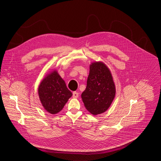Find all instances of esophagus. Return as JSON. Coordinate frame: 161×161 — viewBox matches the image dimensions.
Here are the masks:
<instances>
[{"mask_svg": "<svg viewBox=\"0 0 161 161\" xmlns=\"http://www.w3.org/2000/svg\"><path fill=\"white\" fill-rule=\"evenodd\" d=\"M78 96H79V93H78V92H73V95H72L73 98H78Z\"/></svg>", "mask_w": 161, "mask_h": 161, "instance_id": "obj_1", "label": "esophagus"}]
</instances>
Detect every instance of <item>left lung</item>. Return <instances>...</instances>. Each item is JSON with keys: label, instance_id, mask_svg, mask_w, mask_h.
<instances>
[{"label": "left lung", "instance_id": "left-lung-1", "mask_svg": "<svg viewBox=\"0 0 161 161\" xmlns=\"http://www.w3.org/2000/svg\"><path fill=\"white\" fill-rule=\"evenodd\" d=\"M115 86L111 72L102 62H95L90 66L87 86L81 94L86 109L92 115L106 112L115 96Z\"/></svg>", "mask_w": 161, "mask_h": 161}]
</instances>
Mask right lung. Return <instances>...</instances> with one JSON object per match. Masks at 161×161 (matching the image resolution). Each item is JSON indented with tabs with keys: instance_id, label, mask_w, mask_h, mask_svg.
<instances>
[{
	"instance_id": "obj_1",
	"label": "right lung",
	"mask_w": 161,
	"mask_h": 161,
	"mask_svg": "<svg viewBox=\"0 0 161 161\" xmlns=\"http://www.w3.org/2000/svg\"><path fill=\"white\" fill-rule=\"evenodd\" d=\"M40 100L46 111L56 114L61 111L72 93L57 71L48 74L38 87Z\"/></svg>"
}]
</instances>
